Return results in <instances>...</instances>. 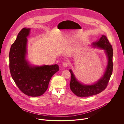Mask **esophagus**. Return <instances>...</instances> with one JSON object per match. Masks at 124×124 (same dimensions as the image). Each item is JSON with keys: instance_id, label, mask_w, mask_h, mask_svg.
<instances>
[{"instance_id": "34e87169", "label": "esophagus", "mask_w": 124, "mask_h": 124, "mask_svg": "<svg viewBox=\"0 0 124 124\" xmlns=\"http://www.w3.org/2000/svg\"><path fill=\"white\" fill-rule=\"evenodd\" d=\"M63 65L64 67H67L69 65V64H68L67 62H63Z\"/></svg>"}]
</instances>
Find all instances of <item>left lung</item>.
<instances>
[{
	"mask_svg": "<svg viewBox=\"0 0 124 124\" xmlns=\"http://www.w3.org/2000/svg\"><path fill=\"white\" fill-rule=\"evenodd\" d=\"M93 45L95 47L97 46L105 50L108 57V66L103 77L96 83L90 85L81 84L77 80L72 70H70L71 76L70 83V89L78 97H89L98 94L103 91L108 86L112 73L113 66L112 61L113 49L107 37L104 35H102L101 37L97 42L93 43Z\"/></svg>",
	"mask_w": 124,
	"mask_h": 124,
	"instance_id": "left-lung-1",
	"label": "left lung"
}]
</instances>
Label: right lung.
Masks as SVG:
<instances>
[{"mask_svg": "<svg viewBox=\"0 0 124 124\" xmlns=\"http://www.w3.org/2000/svg\"><path fill=\"white\" fill-rule=\"evenodd\" d=\"M29 28H23L12 45L9 52L11 75L19 89L31 97L42 95L47 90L49 82L59 70L57 64L30 66L26 60V44Z\"/></svg>", "mask_w": 124, "mask_h": 124, "instance_id": "1", "label": "right lung"}]
</instances>
